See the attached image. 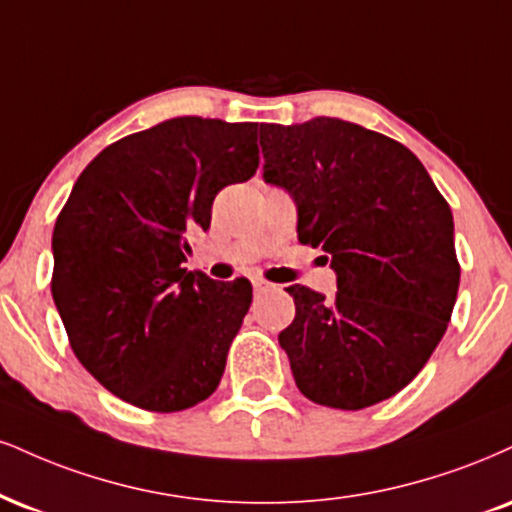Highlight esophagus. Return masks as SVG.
Instances as JSON below:
<instances>
[{
    "instance_id": "obj_1",
    "label": "esophagus",
    "mask_w": 512,
    "mask_h": 512,
    "mask_svg": "<svg viewBox=\"0 0 512 512\" xmlns=\"http://www.w3.org/2000/svg\"><path fill=\"white\" fill-rule=\"evenodd\" d=\"M252 288H255V293H267V291H274V283H269L267 279H262V276H255L252 279Z\"/></svg>"
}]
</instances>
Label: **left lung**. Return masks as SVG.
I'll use <instances>...</instances> for the list:
<instances>
[{
    "label": "left lung",
    "instance_id": "1",
    "mask_svg": "<svg viewBox=\"0 0 512 512\" xmlns=\"http://www.w3.org/2000/svg\"><path fill=\"white\" fill-rule=\"evenodd\" d=\"M264 181L298 207V240L322 248L338 291L288 286L295 319L279 334L312 403L362 410L427 365L460 283L453 214L420 159L357 123L317 116L262 123Z\"/></svg>",
    "mask_w": 512,
    "mask_h": 512
}]
</instances>
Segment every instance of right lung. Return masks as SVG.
Listing matches in <instances>:
<instances>
[{"label": "right lung", "mask_w": 512, "mask_h": 512, "mask_svg": "<svg viewBox=\"0 0 512 512\" xmlns=\"http://www.w3.org/2000/svg\"><path fill=\"white\" fill-rule=\"evenodd\" d=\"M257 166V123L178 116L104 147L78 176L52 233V298L80 365L114 396L178 412L217 391L252 286L181 264L219 190Z\"/></svg>", "instance_id": "obj_1"}]
</instances>
